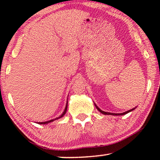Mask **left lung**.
<instances>
[{
    "label": "left lung",
    "instance_id": "8db88e82",
    "mask_svg": "<svg viewBox=\"0 0 160 160\" xmlns=\"http://www.w3.org/2000/svg\"><path fill=\"white\" fill-rule=\"evenodd\" d=\"M95 106H96V109H97L98 111H99L101 113H102V114H111V115H124V114H127V113H128V112H131V111H132V110H133L134 109H130V110H128V111H127V112H123V113H120V114H115V113H109V112H103V111H102V110H101L99 108H98L97 106H96V104H95Z\"/></svg>",
    "mask_w": 160,
    "mask_h": 160
}]
</instances>
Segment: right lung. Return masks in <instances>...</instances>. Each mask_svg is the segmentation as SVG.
Returning a JSON list of instances; mask_svg holds the SVG:
<instances>
[{"label":"right lung","instance_id":"obj_1","mask_svg":"<svg viewBox=\"0 0 160 160\" xmlns=\"http://www.w3.org/2000/svg\"><path fill=\"white\" fill-rule=\"evenodd\" d=\"M67 103H68V102L67 103V105H66V107H65V109H64V112H63V114H62V115H61L60 117H58V118H55V119H53V120H49V121H47V122H39L40 124H47V123H48V122H53V121H54V120H57V119H59V118H62L63 116L65 114H66V112H67Z\"/></svg>","mask_w":160,"mask_h":160}]
</instances>
